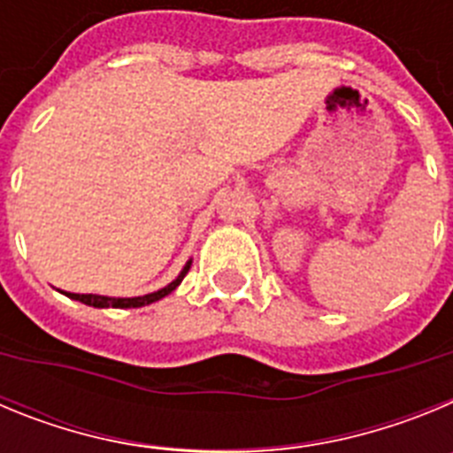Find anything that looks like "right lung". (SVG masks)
<instances>
[{
    "mask_svg": "<svg viewBox=\"0 0 453 453\" xmlns=\"http://www.w3.org/2000/svg\"><path fill=\"white\" fill-rule=\"evenodd\" d=\"M190 265H192V258L186 263V265H183V270L179 272V276L174 279V281H170L165 288H161V290L150 292V295H140V297H106V295H77V292H65V297L74 299V302H81V303H86V306H92V308H140V306H150V303H154V302H158V299L167 297L172 290H177L179 283L183 281V276H186L188 270H190Z\"/></svg>",
    "mask_w": 453,
    "mask_h": 453,
    "instance_id": "obj_1",
    "label": "right lung"
}]
</instances>
